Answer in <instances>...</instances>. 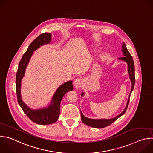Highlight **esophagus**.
I'll return each mask as SVG.
<instances>
[{"instance_id": "34e87169", "label": "esophagus", "mask_w": 153, "mask_h": 153, "mask_svg": "<svg viewBox=\"0 0 153 153\" xmlns=\"http://www.w3.org/2000/svg\"><path fill=\"white\" fill-rule=\"evenodd\" d=\"M73 85H74V86L75 87V88H80V87L83 85V80L82 79H80V78H77L76 79L74 83H73Z\"/></svg>"}]
</instances>
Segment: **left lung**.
<instances>
[{
    "label": "left lung",
    "instance_id": "1",
    "mask_svg": "<svg viewBox=\"0 0 153 153\" xmlns=\"http://www.w3.org/2000/svg\"><path fill=\"white\" fill-rule=\"evenodd\" d=\"M122 52L123 54L124 57H119V59L125 61L127 63L128 65V72L129 74V79L131 80V90L130 91V94L129 96V99L127 101V103H126V106L125 107V108L124 109V110L123 111V112L122 113H120V114H119L118 116H117L116 117L112 118V119H89L87 118L86 117H85L83 116V114H82V113L80 111V114H81V119H82V121L83 122V123L90 126L91 127L93 128H105L107 126H109L110 125H111V123H113L114 122H115L117 119H119L120 116H122V115H123L125 114V113L126 112L128 106V104L129 102V99H130V96L131 94L134 87V84H135V68H134V62L133 60V57L132 56H131L130 53H129V51H128L126 47L125 44V43L123 42V45L122 46ZM84 94L83 93H82L81 94V96H83Z\"/></svg>",
    "mask_w": 153,
    "mask_h": 153
}]
</instances>
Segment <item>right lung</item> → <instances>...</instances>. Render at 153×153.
Listing matches in <instances>:
<instances>
[{
  "label": "right lung",
  "mask_w": 153,
  "mask_h": 153,
  "mask_svg": "<svg viewBox=\"0 0 153 153\" xmlns=\"http://www.w3.org/2000/svg\"><path fill=\"white\" fill-rule=\"evenodd\" d=\"M51 40V34L45 33L41 34L31 42L19 63L16 77V93L18 103L29 119L33 122L39 125L54 123L58 120L60 114V102L63 96L67 92L73 90V81H68L63 83L59 87L55 92L52 100L48 107L36 110L30 108L22 100L20 95L21 81L22 79L24 76L25 69L33 51L44 44L50 43Z\"/></svg>",
  "instance_id": "1"
}]
</instances>
